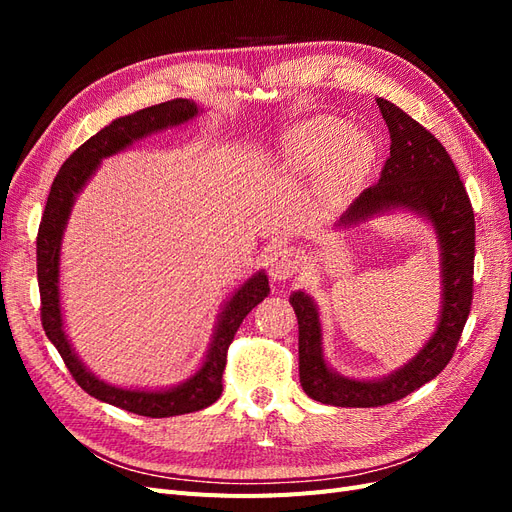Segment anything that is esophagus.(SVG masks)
Segmentation results:
<instances>
[{
  "mask_svg": "<svg viewBox=\"0 0 512 512\" xmlns=\"http://www.w3.org/2000/svg\"><path fill=\"white\" fill-rule=\"evenodd\" d=\"M267 265L273 282H286L299 269V254L288 245H277L271 250Z\"/></svg>",
  "mask_w": 512,
  "mask_h": 512,
  "instance_id": "esophagus-1",
  "label": "esophagus"
}]
</instances>
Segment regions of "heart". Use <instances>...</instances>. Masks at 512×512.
<instances>
[{
    "label": "heart",
    "instance_id": "heart-1",
    "mask_svg": "<svg viewBox=\"0 0 512 512\" xmlns=\"http://www.w3.org/2000/svg\"><path fill=\"white\" fill-rule=\"evenodd\" d=\"M282 166L290 173L312 175L320 170V188L339 194L356 181L369 158L371 143L361 132H352L344 121L312 117L297 123L280 141Z\"/></svg>",
    "mask_w": 512,
    "mask_h": 512
}]
</instances>
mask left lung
<instances>
[{
	"mask_svg": "<svg viewBox=\"0 0 512 512\" xmlns=\"http://www.w3.org/2000/svg\"><path fill=\"white\" fill-rule=\"evenodd\" d=\"M376 102L389 126L391 156L384 162L380 181L352 200L337 228H352L374 215L401 209L421 215L436 230L442 305L436 331L404 367L376 380H356L337 374L324 361L318 307L303 290L292 292L290 305L299 320L303 391L320 404L339 408L393 404L436 378L453 359L472 305L474 211L457 168L442 143L421 123L389 100Z\"/></svg>",
	"mask_w": 512,
	"mask_h": 512,
	"instance_id": "8db88e82",
	"label": "left lung"
}]
</instances>
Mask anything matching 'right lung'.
Returning <instances> with one entry per match:
<instances>
[{"label":"right lung","mask_w":512,"mask_h":512,"mask_svg":"<svg viewBox=\"0 0 512 512\" xmlns=\"http://www.w3.org/2000/svg\"><path fill=\"white\" fill-rule=\"evenodd\" d=\"M198 113H203L194 100H168L156 106H147L143 111L119 117L104 126L98 134L89 138L76 149L72 156L59 168V173L51 185L49 198L42 213L38 228L36 254H38V286H40V318L46 337L64 359L72 378L79 382L81 389L106 404L123 408L141 416L166 418L177 414H188L203 410L218 401L222 395V374L226 367V352L243 318L252 309L265 301L269 294V280L265 271H256L250 280L241 284L235 294L226 301L218 324L211 337V344L203 365L192 378L170 386V389L147 391V389H121V386L108 384L85 367L76 356L68 335L64 331V314H61L59 301V262H61V239L70 220L76 196L81 194L85 183L96 173L104 158L132 147V143L158 134L168 128H177L188 123Z\"/></svg>","instance_id":"1"}]
</instances>
